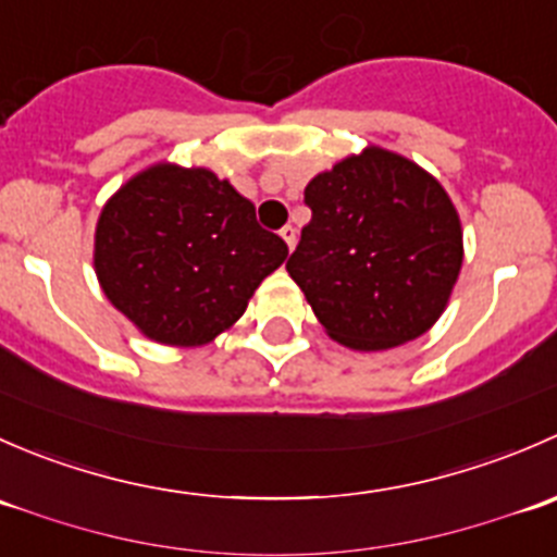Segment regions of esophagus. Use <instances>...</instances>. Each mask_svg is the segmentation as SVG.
I'll return each mask as SVG.
<instances>
[{
    "label": "esophagus",
    "mask_w": 557,
    "mask_h": 557,
    "mask_svg": "<svg viewBox=\"0 0 557 557\" xmlns=\"http://www.w3.org/2000/svg\"><path fill=\"white\" fill-rule=\"evenodd\" d=\"M280 237L285 239V245H288V250H294V247H296V228H294V226H285L283 232H280Z\"/></svg>",
    "instance_id": "obj_1"
}]
</instances>
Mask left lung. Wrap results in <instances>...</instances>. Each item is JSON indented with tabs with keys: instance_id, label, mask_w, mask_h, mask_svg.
I'll list each match as a JSON object with an SVG mask.
<instances>
[{
	"instance_id": "1",
	"label": "left lung",
	"mask_w": 557,
	"mask_h": 557,
	"mask_svg": "<svg viewBox=\"0 0 557 557\" xmlns=\"http://www.w3.org/2000/svg\"><path fill=\"white\" fill-rule=\"evenodd\" d=\"M305 201L312 221L285 269L325 334L358 352L423 336L463 263V228L440 180L367 145L314 174Z\"/></svg>"
}]
</instances>
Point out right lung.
I'll use <instances>...</instances> for the list:
<instances>
[{"label":"right lung","instance_id":"1","mask_svg":"<svg viewBox=\"0 0 557 557\" xmlns=\"http://www.w3.org/2000/svg\"><path fill=\"white\" fill-rule=\"evenodd\" d=\"M288 245L256 223V207L205 166L170 161L128 177L94 234L104 296L159 345L201 347L232 329Z\"/></svg>","mask_w":557,"mask_h":557}]
</instances>
